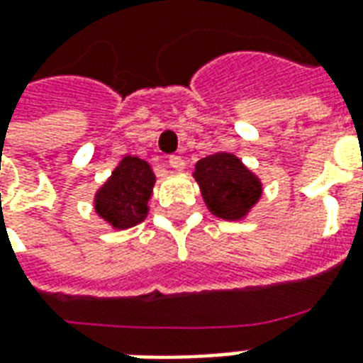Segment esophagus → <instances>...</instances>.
<instances>
[{
	"mask_svg": "<svg viewBox=\"0 0 363 363\" xmlns=\"http://www.w3.org/2000/svg\"><path fill=\"white\" fill-rule=\"evenodd\" d=\"M169 165H171L174 171H182V169H184V160H182L181 155H171V157H169Z\"/></svg>",
	"mask_w": 363,
	"mask_h": 363,
	"instance_id": "1",
	"label": "esophagus"
}]
</instances>
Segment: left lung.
<instances>
[{
    "mask_svg": "<svg viewBox=\"0 0 363 363\" xmlns=\"http://www.w3.org/2000/svg\"><path fill=\"white\" fill-rule=\"evenodd\" d=\"M194 179L209 211L221 219H242L262 196L257 177L250 173L236 155L225 152L198 161Z\"/></svg>",
    "mask_w": 363,
    "mask_h": 363,
    "instance_id": "1",
    "label": "left lung"
}]
</instances>
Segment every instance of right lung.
Returning a JSON list of instances; mask_svg holds the SVG:
<instances>
[{
	"label": "right lung",
	"instance_id": "add662e5",
	"mask_svg": "<svg viewBox=\"0 0 363 363\" xmlns=\"http://www.w3.org/2000/svg\"><path fill=\"white\" fill-rule=\"evenodd\" d=\"M155 177L146 161L127 155L96 194V211L115 229H128L147 216Z\"/></svg>",
	"mask_w": 363,
	"mask_h": 363
}]
</instances>
